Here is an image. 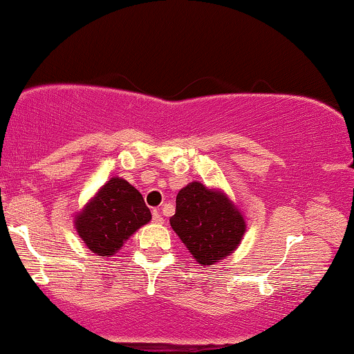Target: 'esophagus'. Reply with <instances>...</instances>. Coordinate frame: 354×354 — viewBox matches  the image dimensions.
I'll list each match as a JSON object with an SVG mask.
<instances>
[{
	"label": "esophagus",
	"instance_id": "esophagus-1",
	"mask_svg": "<svg viewBox=\"0 0 354 354\" xmlns=\"http://www.w3.org/2000/svg\"><path fill=\"white\" fill-rule=\"evenodd\" d=\"M153 222L158 223V225H161L162 222H165V220H162L161 214H160V211H158V209H155V211H153Z\"/></svg>",
	"mask_w": 354,
	"mask_h": 354
}]
</instances>
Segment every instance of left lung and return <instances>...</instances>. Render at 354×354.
Wrapping results in <instances>:
<instances>
[{"mask_svg": "<svg viewBox=\"0 0 354 354\" xmlns=\"http://www.w3.org/2000/svg\"><path fill=\"white\" fill-rule=\"evenodd\" d=\"M176 203L169 222L199 265L222 262L238 249L248 225L223 189L194 180L178 192Z\"/></svg>", "mask_w": 354, "mask_h": 354, "instance_id": "8db88e82", "label": "left lung"}]
</instances>
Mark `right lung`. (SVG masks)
<instances>
[{"instance_id": "add662e5", "label": "right lung", "mask_w": 354, "mask_h": 354, "mask_svg": "<svg viewBox=\"0 0 354 354\" xmlns=\"http://www.w3.org/2000/svg\"><path fill=\"white\" fill-rule=\"evenodd\" d=\"M151 220L136 187L111 177L75 215V228L86 248L100 257H111L143 225Z\"/></svg>"}]
</instances>
